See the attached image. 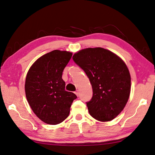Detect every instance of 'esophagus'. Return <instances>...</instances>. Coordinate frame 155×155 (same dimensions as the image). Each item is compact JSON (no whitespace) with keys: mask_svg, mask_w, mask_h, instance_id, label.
I'll list each match as a JSON object with an SVG mask.
<instances>
[{"mask_svg":"<svg viewBox=\"0 0 155 155\" xmlns=\"http://www.w3.org/2000/svg\"><path fill=\"white\" fill-rule=\"evenodd\" d=\"M75 94H76V96H79V95H80V93H79V91H75Z\"/></svg>","mask_w":155,"mask_h":155,"instance_id":"34e87169","label":"esophagus"}]
</instances>
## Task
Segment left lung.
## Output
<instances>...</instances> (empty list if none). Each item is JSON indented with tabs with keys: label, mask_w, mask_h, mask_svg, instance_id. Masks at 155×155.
<instances>
[{
	"label": "left lung",
	"mask_w": 155,
	"mask_h": 155,
	"mask_svg": "<svg viewBox=\"0 0 155 155\" xmlns=\"http://www.w3.org/2000/svg\"><path fill=\"white\" fill-rule=\"evenodd\" d=\"M73 60L85 71L92 87V97L86 102L90 114L101 122L115 118L130 93L131 78L125 63L102 47L82 49L75 53Z\"/></svg>",
	"instance_id": "left-lung-1"
}]
</instances>
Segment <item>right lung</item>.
<instances>
[{
  "label": "right lung",
  "instance_id": "add662e5",
  "mask_svg": "<svg viewBox=\"0 0 155 155\" xmlns=\"http://www.w3.org/2000/svg\"><path fill=\"white\" fill-rule=\"evenodd\" d=\"M72 53L53 50L31 65L25 80L27 100L33 112L46 124L55 125L67 118L77 96L65 90L62 74Z\"/></svg>",
  "mask_w": 155,
  "mask_h": 155
}]
</instances>
